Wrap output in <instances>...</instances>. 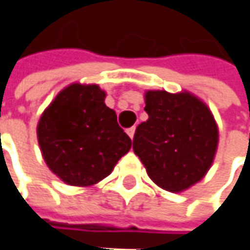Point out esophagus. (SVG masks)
I'll use <instances>...</instances> for the list:
<instances>
[{"label": "esophagus", "instance_id": "obj_1", "mask_svg": "<svg viewBox=\"0 0 250 250\" xmlns=\"http://www.w3.org/2000/svg\"><path fill=\"white\" fill-rule=\"evenodd\" d=\"M134 133H136V127H130V128L127 130V134L130 136V139L134 137Z\"/></svg>", "mask_w": 250, "mask_h": 250}]
</instances>
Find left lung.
<instances>
[{"instance_id": "1", "label": "left lung", "mask_w": 250, "mask_h": 250, "mask_svg": "<svg viewBox=\"0 0 250 250\" xmlns=\"http://www.w3.org/2000/svg\"><path fill=\"white\" fill-rule=\"evenodd\" d=\"M145 103L148 119L137 125L133 150L159 188L171 193L188 190L215 160V117L208 104L189 91L147 90Z\"/></svg>"}]
</instances>
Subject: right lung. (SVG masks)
I'll list each match as a JSON object with an SVG mask.
<instances>
[{
	"label": "right lung",
	"mask_w": 250,
	"mask_h": 250,
	"mask_svg": "<svg viewBox=\"0 0 250 250\" xmlns=\"http://www.w3.org/2000/svg\"><path fill=\"white\" fill-rule=\"evenodd\" d=\"M97 84L73 83L42 111L37 139L48 169L70 186L88 188L107 177L131 147Z\"/></svg>",
	"instance_id": "obj_1"
}]
</instances>
